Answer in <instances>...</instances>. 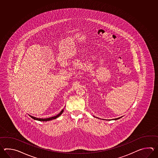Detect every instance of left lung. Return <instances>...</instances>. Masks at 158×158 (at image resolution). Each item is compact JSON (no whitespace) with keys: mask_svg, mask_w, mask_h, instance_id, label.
I'll return each instance as SVG.
<instances>
[{"mask_svg":"<svg viewBox=\"0 0 158 158\" xmlns=\"http://www.w3.org/2000/svg\"><path fill=\"white\" fill-rule=\"evenodd\" d=\"M122 118V116L120 117V118H114V119H112V120H118V119H119V118Z\"/></svg>","mask_w":158,"mask_h":158,"instance_id":"obj_1","label":"left lung"}]
</instances>
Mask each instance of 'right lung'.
Wrapping results in <instances>:
<instances>
[{
	"mask_svg": "<svg viewBox=\"0 0 158 158\" xmlns=\"http://www.w3.org/2000/svg\"><path fill=\"white\" fill-rule=\"evenodd\" d=\"M64 109H63L59 113V114H58L56 115V116H52V117H51V118H37L36 117H34V116H31L30 114H29V116H30V118H32L34 120H38V121H50V120H54V119H56V118H59L61 114H63V112H64Z\"/></svg>",
	"mask_w": 158,
	"mask_h": 158,
	"instance_id": "add662e5",
	"label": "right lung"
}]
</instances>
